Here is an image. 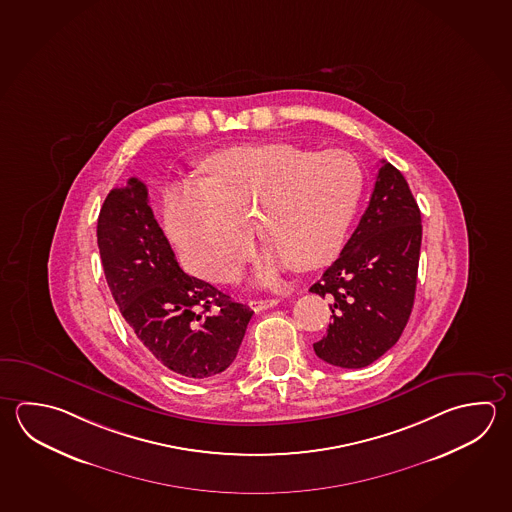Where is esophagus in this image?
I'll use <instances>...</instances> for the list:
<instances>
[{"label":"esophagus","mask_w":512,"mask_h":512,"mask_svg":"<svg viewBox=\"0 0 512 512\" xmlns=\"http://www.w3.org/2000/svg\"><path fill=\"white\" fill-rule=\"evenodd\" d=\"M278 303V299H251V301H249V307H251L254 312H263V310H267V308L276 307Z\"/></svg>","instance_id":"1"}]
</instances>
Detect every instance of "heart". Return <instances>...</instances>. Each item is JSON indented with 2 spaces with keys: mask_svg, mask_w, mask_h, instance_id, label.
I'll use <instances>...</instances> for the list:
<instances>
[{
  "mask_svg": "<svg viewBox=\"0 0 512 512\" xmlns=\"http://www.w3.org/2000/svg\"><path fill=\"white\" fill-rule=\"evenodd\" d=\"M205 182L171 191L169 233L200 278L229 283L251 256L252 229L269 245L261 278L289 263L310 270L339 251L363 189L350 153L289 142L234 146L204 162Z\"/></svg>",
  "mask_w": 512,
  "mask_h": 512,
  "instance_id": "obj_1",
  "label": "heart"
}]
</instances>
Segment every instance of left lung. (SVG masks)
Masks as SVG:
<instances>
[{"label":"left lung","mask_w":512,"mask_h":512,"mask_svg":"<svg viewBox=\"0 0 512 512\" xmlns=\"http://www.w3.org/2000/svg\"><path fill=\"white\" fill-rule=\"evenodd\" d=\"M422 220L406 178L382 160L370 204L339 258L310 292L332 299V323L314 343L325 363L364 368L406 328L419 270Z\"/></svg>","instance_id":"obj_1"}]
</instances>
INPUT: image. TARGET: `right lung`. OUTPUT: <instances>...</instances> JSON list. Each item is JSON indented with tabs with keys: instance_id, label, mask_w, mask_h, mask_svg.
I'll list each match as a JSON object with an SVG mask.
<instances>
[{
	"instance_id": "right-lung-1",
	"label": "right lung",
	"mask_w": 512,
	"mask_h": 512,
	"mask_svg": "<svg viewBox=\"0 0 512 512\" xmlns=\"http://www.w3.org/2000/svg\"><path fill=\"white\" fill-rule=\"evenodd\" d=\"M97 245L113 299L153 359L189 379L233 364L254 312L178 267L139 178L106 196Z\"/></svg>"
}]
</instances>
